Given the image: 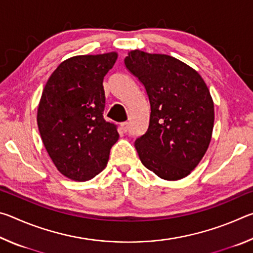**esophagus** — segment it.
Here are the masks:
<instances>
[{"label":"esophagus","instance_id":"1","mask_svg":"<svg viewBox=\"0 0 253 253\" xmlns=\"http://www.w3.org/2000/svg\"><path fill=\"white\" fill-rule=\"evenodd\" d=\"M122 127H123V129H124V130L127 131L128 129H129V123H128V122L123 123V124H122Z\"/></svg>","mask_w":253,"mask_h":253}]
</instances>
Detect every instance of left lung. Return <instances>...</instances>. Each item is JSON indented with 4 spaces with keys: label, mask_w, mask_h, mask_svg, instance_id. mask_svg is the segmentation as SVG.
Instances as JSON below:
<instances>
[{
    "label": "left lung",
    "mask_w": 253,
    "mask_h": 253,
    "mask_svg": "<svg viewBox=\"0 0 253 253\" xmlns=\"http://www.w3.org/2000/svg\"><path fill=\"white\" fill-rule=\"evenodd\" d=\"M124 62L143 84L151 105L147 131L135 140L143 165L168 181L187 176L211 142L209 88L198 71L168 54L132 50Z\"/></svg>",
    "instance_id": "left-lung-1"
}]
</instances>
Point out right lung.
Wrapping results in <instances>:
<instances>
[{
	"instance_id": "right-lung-1",
	"label": "right lung",
	"mask_w": 253,
	"mask_h": 253,
	"mask_svg": "<svg viewBox=\"0 0 253 253\" xmlns=\"http://www.w3.org/2000/svg\"><path fill=\"white\" fill-rule=\"evenodd\" d=\"M116 60V52L67 59L42 92L37 117L42 142L59 172L74 181L99 174L118 140L117 125L104 118L102 85Z\"/></svg>"
}]
</instances>
